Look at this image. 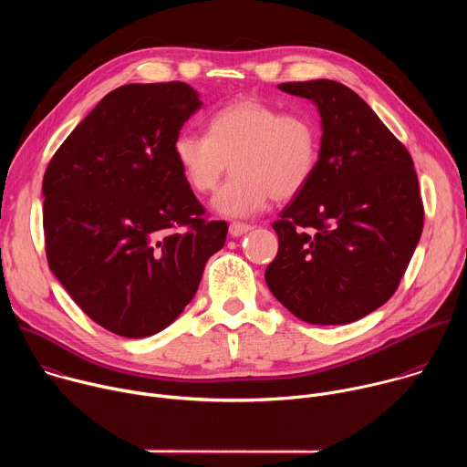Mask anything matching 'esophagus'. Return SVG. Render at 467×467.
<instances>
[{"label":"esophagus","instance_id":"1","mask_svg":"<svg viewBox=\"0 0 467 467\" xmlns=\"http://www.w3.org/2000/svg\"><path fill=\"white\" fill-rule=\"evenodd\" d=\"M251 231V225H247V223H240V222H233L231 225H229V234L231 236H242V234H245V233H249Z\"/></svg>","mask_w":467,"mask_h":467}]
</instances>
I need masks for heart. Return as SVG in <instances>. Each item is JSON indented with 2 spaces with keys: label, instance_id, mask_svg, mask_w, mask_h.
Segmentation results:
<instances>
[{
  "label": "heart",
  "instance_id": "b5f03b06",
  "mask_svg": "<svg viewBox=\"0 0 467 467\" xmlns=\"http://www.w3.org/2000/svg\"><path fill=\"white\" fill-rule=\"evenodd\" d=\"M209 132L182 130L173 157L186 182L199 193L213 192L229 168L213 207L227 218H245L297 195L317 164V129L299 112H281L258 98H240L209 118Z\"/></svg>",
  "mask_w": 467,
  "mask_h": 467
}]
</instances>
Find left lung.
Wrapping results in <instances>:
<instances>
[{
	"label": "left lung",
	"mask_w": 467,
	"mask_h": 467,
	"mask_svg": "<svg viewBox=\"0 0 467 467\" xmlns=\"http://www.w3.org/2000/svg\"><path fill=\"white\" fill-rule=\"evenodd\" d=\"M310 99L321 142L308 184L272 225L279 236L265 285L312 325H346L382 306L423 231L418 175L407 148L342 83H283Z\"/></svg>",
	"instance_id": "obj_1"
}]
</instances>
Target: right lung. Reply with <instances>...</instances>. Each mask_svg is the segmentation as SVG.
Instances as JSON below:
<instances>
[{"label":"right lung","mask_w":467,"mask_h":467,"mask_svg":"<svg viewBox=\"0 0 467 467\" xmlns=\"http://www.w3.org/2000/svg\"><path fill=\"white\" fill-rule=\"evenodd\" d=\"M186 83L109 92L53 155L42 182L49 270L79 308L146 338L192 301L225 222L205 220L173 140L202 107Z\"/></svg>","instance_id":"add662e5"}]
</instances>
